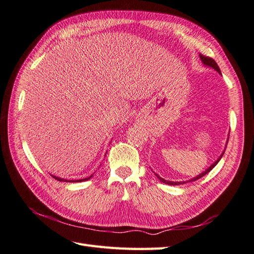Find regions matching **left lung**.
<instances>
[{
  "instance_id": "obj_1",
  "label": "left lung",
  "mask_w": 254,
  "mask_h": 254,
  "mask_svg": "<svg viewBox=\"0 0 254 254\" xmlns=\"http://www.w3.org/2000/svg\"><path fill=\"white\" fill-rule=\"evenodd\" d=\"M199 58H201V60H202V62L205 64V65H208V66H210V67H213V68L216 69V71H217L218 73H220V69H219V67H218V65H217V63L215 62L214 59L209 58V57H206V56H204V55H202V53H199ZM224 153H225V152H224ZM224 153H223L222 155H220V157H219L216 161H215V163H214L212 166H210L208 169L205 170V171L203 172V174L198 175V176H197V177H195V178H193V179H191L190 181H196L197 179H199V178H202V177H204V176L206 175V174H208V172H209L210 170H212V169L214 168V167L218 164V161L220 160V158L223 157ZM155 175H156V174H155ZM156 177H157L158 179H159L161 182H163V183H166V185H170V186H178V185H183V183H186V181H183V182H172V181H167V180L163 179V178H160V177H159V176H157V175H156Z\"/></svg>"
}]
</instances>
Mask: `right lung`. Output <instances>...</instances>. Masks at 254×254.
<instances>
[{"mask_svg": "<svg viewBox=\"0 0 254 254\" xmlns=\"http://www.w3.org/2000/svg\"><path fill=\"white\" fill-rule=\"evenodd\" d=\"M55 178V179H57V180H59V181H66V180H63V179H61V178H57V177H53ZM91 177H89V178H86V179H80V180H75V182H82V181H86V180H88V179H90ZM72 182H74L73 180H71ZM68 182V181H67Z\"/></svg>", "mask_w": 254, "mask_h": 254, "instance_id": "obj_1", "label": "right lung"}]
</instances>
